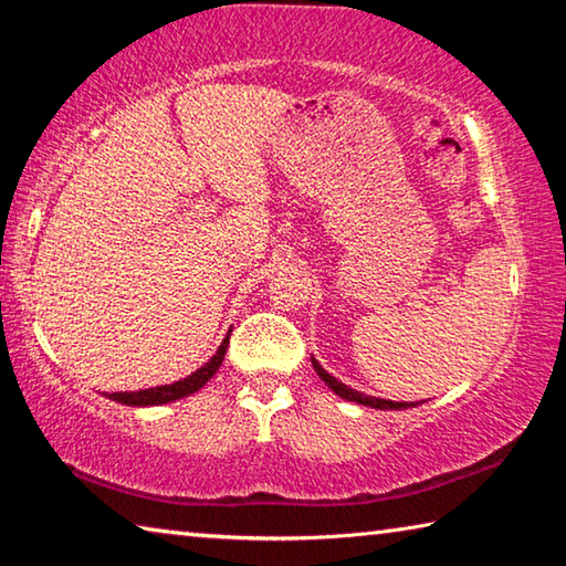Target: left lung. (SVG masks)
Here are the masks:
<instances>
[{
  "label": "left lung",
  "instance_id": "8db88e82",
  "mask_svg": "<svg viewBox=\"0 0 566 566\" xmlns=\"http://www.w3.org/2000/svg\"><path fill=\"white\" fill-rule=\"evenodd\" d=\"M312 364H314V369H317V375H319V379L324 381V385H327V387L334 391V395H339L342 399L357 401V405L375 407V409H407V407H417V401H389V399H377V397L361 395V391L352 389V387H347V385H342L339 379H334L327 369L319 367L317 359H312Z\"/></svg>",
  "mask_w": 566,
  "mask_h": 566
}]
</instances>
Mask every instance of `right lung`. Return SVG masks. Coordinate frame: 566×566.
<instances>
[{
    "mask_svg": "<svg viewBox=\"0 0 566 566\" xmlns=\"http://www.w3.org/2000/svg\"><path fill=\"white\" fill-rule=\"evenodd\" d=\"M227 347H229V334L224 337V342L219 344L214 357L209 359L205 367H199L195 375H189L187 379H179V381H175V385L139 389V391H112L109 399L119 401V405H129V407H155V405H167V401L195 395V391L202 389L207 381L217 375L219 364H222L224 354H227Z\"/></svg>",
    "mask_w": 566,
    "mask_h": 566,
    "instance_id": "1",
    "label": "right lung"
}]
</instances>
